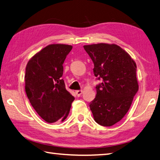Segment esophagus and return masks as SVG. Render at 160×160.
<instances>
[{
    "label": "esophagus",
    "mask_w": 160,
    "mask_h": 160,
    "mask_svg": "<svg viewBox=\"0 0 160 160\" xmlns=\"http://www.w3.org/2000/svg\"><path fill=\"white\" fill-rule=\"evenodd\" d=\"M76 93L78 97H80L81 95H82V90H78V91H76Z\"/></svg>",
    "instance_id": "obj_1"
}]
</instances>
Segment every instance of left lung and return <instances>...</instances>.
Wrapping results in <instances>:
<instances>
[{"label":"left lung","mask_w":160,"mask_h":160,"mask_svg":"<svg viewBox=\"0 0 160 160\" xmlns=\"http://www.w3.org/2000/svg\"><path fill=\"white\" fill-rule=\"evenodd\" d=\"M84 49L94 64L95 76L102 80L89 104L91 111L98 124L111 127L124 118L138 92L136 64L114 44H93Z\"/></svg>","instance_id":"8db88e82"}]
</instances>
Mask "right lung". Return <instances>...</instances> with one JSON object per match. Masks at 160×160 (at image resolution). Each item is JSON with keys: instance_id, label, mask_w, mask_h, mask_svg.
Segmentation results:
<instances>
[{"instance_id": "1", "label": "right lung", "mask_w": 160, "mask_h": 160, "mask_svg": "<svg viewBox=\"0 0 160 160\" xmlns=\"http://www.w3.org/2000/svg\"><path fill=\"white\" fill-rule=\"evenodd\" d=\"M72 46L53 44L35 54L25 69V91L32 106L48 123L64 121L75 98L62 79L64 61Z\"/></svg>"}]
</instances>
